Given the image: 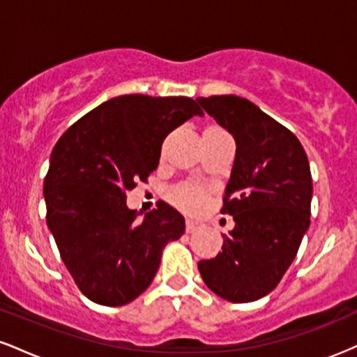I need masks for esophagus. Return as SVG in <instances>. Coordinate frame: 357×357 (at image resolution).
<instances>
[{
	"label": "esophagus",
	"mask_w": 357,
	"mask_h": 357,
	"mask_svg": "<svg viewBox=\"0 0 357 357\" xmlns=\"http://www.w3.org/2000/svg\"><path fill=\"white\" fill-rule=\"evenodd\" d=\"M199 228H202V223H199V221H196V220H192V218H188L186 220V231L188 233L198 231Z\"/></svg>",
	"instance_id": "obj_1"
}]
</instances>
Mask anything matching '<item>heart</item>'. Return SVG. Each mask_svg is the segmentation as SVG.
Masks as SVG:
<instances>
[{"instance_id":"1","label":"heart","mask_w":357,"mask_h":357,"mask_svg":"<svg viewBox=\"0 0 357 357\" xmlns=\"http://www.w3.org/2000/svg\"><path fill=\"white\" fill-rule=\"evenodd\" d=\"M171 198L183 210L196 211L203 206L204 192L198 186H192V184H181V186L174 188L173 192H171Z\"/></svg>"}]
</instances>
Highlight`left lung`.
Here are the masks:
<instances>
[{"instance_id": "left-lung-1", "label": "left lung", "mask_w": 357, "mask_h": 357, "mask_svg": "<svg viewBox=\"0 0 357 357\" xmlns=\"http://www.w3.org/2000/svg\"><path fill=\"white\" fill-rule=\"evenodd\" d=\"M236 142L223 215L235 228L223 252L198 270L216 296L241 304L272 292L297 255L310 225L312 178L296 134L236 96L196 99Z\"/></svg>"}]
</instances>
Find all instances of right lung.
I'll return each instance as SVG.
<instances>
[{
	"mask_svg": "<svg viewBox=\"0 0 357 357\" xmlns=\"http://www.w3.org/2000/svg\"><path fill=\"white\" fill-rule=\"evenodd\" d=\"M203 110L190 97L130 93L90 110L61 134L45 176L47 225L77 287L119 307L151 285L184 218L161 203L137 220L126 192L147 183L167 134Z\"/></svg>",
	"mask_w": 357,
	"mask_h": 357,
	"instance_id": "1",
	"label": "right lung"
}]
</instances>
